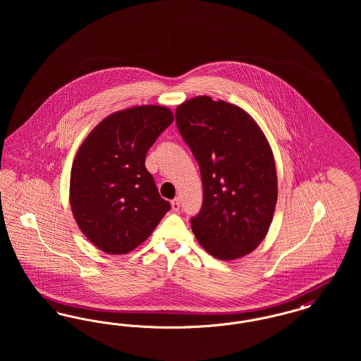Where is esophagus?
<instances>
[{"label": "esophagus", "instance_id": "34e87169", "mask_svg": "<svg viewBox=\"0 0 361 361\" xmlns=\"http://www.w3.org/2000/svg\"><path fill=\"white\" fill-rule=\"evenodd\" d=\"M172 209L174 212H177L178 209H180V199L178 197H176V199H173L172 200Z\"/></svg>", "mask_w": 361, "mask_h": 361}]
</instances>
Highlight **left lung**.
Segmentation results:
<instances>
[{"instance_id": "1", "label": "left lung", "mask_w": 361, "mask_h": 361, "mask_svg": "<svg viewBox=\"0 0 361 361\" xmlns=\"http://www.w3.org/2000/svg\"><path fill=\"white\" fill-rule=\"evenodd\" d=\"M176 123L203 181V206L190 221L196 240L218 259L245 257L268 234L277 202L268 139L246 111L209 96L180 104Z\"/></svg>"}]
</instances>
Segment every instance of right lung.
<instances>
[{
	"instance_id": "right-lung-1",
	"label": "right lung",
	"mask_w": 361,
	"mask_h": 361,
	"mask_svg": "<svg viewBox=\"0 0 361 361\" xmlns=\"http://www.w3.org/2000/svg\"><path fill=\"white\" fill-rule=\"evenodd\" d=\"M173 119L168 106L153 104L114 112L89 133L74 157L69 189L73 216L104 253H130L171 209L145 158Z\"/></svg>"
}]
</instances>
